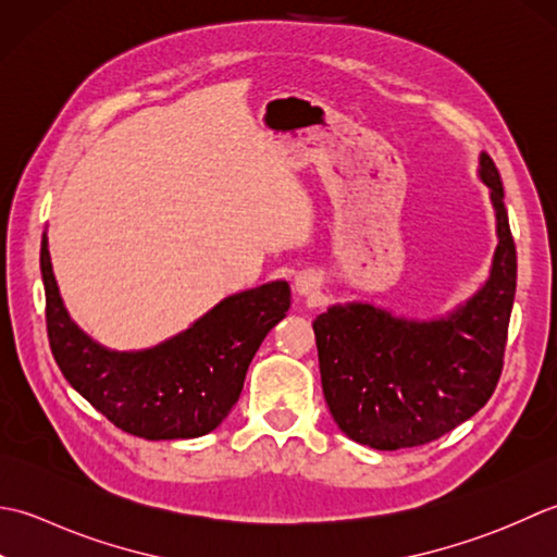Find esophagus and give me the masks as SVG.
<instances>
[{"mask_svg": "<svg viewBox=\"0 0 557 557\" xmlns=\"http://www.w3.org/2000/svg\"><path fill=\"white\" fill-rule=\"evenodd\" d=\"M295 288H298L300 295H310V293L317 288V286H314V278L308 276V274L298 276V278H295Z\"/></svg>", "mask_w": 557, "mask_h": 557, "instance_id": "1", "label": "esophagus"}]
</instances>
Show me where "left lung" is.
<instances>
[{
	"label": "left lung",
	"instance_id": "obj_1",
	"mask_svg": "<svg viewBox=\"0 0 557 557\" xmlns=\"http://www.w3.org/2000/svg\"><path fill=\"white\" fill-rule=\"evenodd\" d=\"M497 247L479 293L437 320H406L372 302L332 305L312 322L322 389L336 425L372 449L428 445L469 421L503 372L517 288V249L503 180L481 153Z\"/></svg>",
	"mask_w": 557,
	"mask_h": 557
}]
</instances>
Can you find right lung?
<instances>
[{
    "label": "right lung",
    "instance_id": "1",
    "mask_svg": "<svg viewBox=\"0 0 557 557\" xmlns=\"http://www.w3.org/2000/svg\"><path fill=\"white\" fill-rule=\"evenodd\" d=\"M40 271L50 348L66 382L112 425L144 440H189L219 428L240 399L257 348L290 308L288 283L271 281L228 295L153 348L110 350L72 322L45 235Z\"/></svg>",
    "mask_w": 557,
    "mask_h": 557
}]
</instances>
